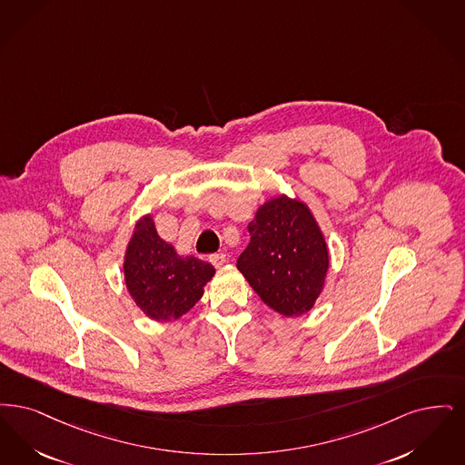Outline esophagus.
I'll return each mask as SVG.
<instances>
[{"label":"esophagus","mask_w":465,"mask_h":465,"mask_svg":"<svg viewBox=\"0 0 465 465\" xmlns=\"http://www.w3.org/2000/svg\"><path fill=\"white\" fill-rule=\"evenodd\" d=\"M210 262L219 269V267H223V263L227 262V257H225V253H215V255L210 257Z\"/></svg>","instance_id":"esophagus-1"}]
</instances>
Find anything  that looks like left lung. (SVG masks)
<instances>
[{
    "instance_id": "left-lung-1",
    "label": "left lung",
    "mask_w": 465,
    "mask_h": 465,
    "mask_svg": "<svg viewBox=\"0 0 465 465\" xmlns=\"http://www.w3.org/2000/svg\"><path fill=\"white\" fill-rule=\"evenodd\" d=\"M250 242L238 269L265 305L286 318L309 312L323 293L330 253L307 203L280 194L248 223Z\"/></svg>"
}]
</instances>
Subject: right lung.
I'll list each match as a JSON object with an SVG mask.
<instances>
[{
	"label": "right lung",
	"mask_w": 465,
	"mask_h": 465,
	"mask_svg": "<svg viewBox=\"0 0 465 465\" xmlns=\"http://www.w3.org/2000/svg\"><path fill=\"white\" fill-rule=\"evenodd\" d=\"M124 284L142 312L160 323L177 322L203 297L215 276L213 265L193 255H179L160 238L153 213L134 225L123 257Z\"/></svg>",
	"instance_id": "1"
}]
</instances>
